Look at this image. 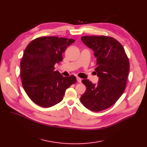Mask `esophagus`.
I'll use <instances>...</instances> for the list:
<instances>
[{
  "label": "esophagus",
  "instance_id": "34e87169",
  "mask_svg": "<svg viewBox=\"0 0 147 147\" xmlns=\"http://www.w3.org/2000/svg\"><path fill=\"white\" fill-rule=\"evenodd\" d=\"M77 80L78 82H79V83H81V81H82L81 78H80L78 77H77Z\"/></svg>",
  "mask_w": 147,
  "mask_h": 147
}]
</instances>
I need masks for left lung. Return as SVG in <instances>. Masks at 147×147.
<instances>
[{"label":"left lung","mask_w":147,"mask_h":147,"mask_svg":"<svg viewBox=\"0 0 147 147\" xmlns=\"http://www.w3.org/2000/svg\"><path fill=\"white\" fill-rule=\"evenodd\" d=\"M81 39L94 52L99 80L97 84L82 80L87 89L80 101L91 111H102L113 105L124 92L130 70L129 59L121 44L112 37L84 36Z\"/></svg>","instance_id":"8db88e82"}]
</instances>
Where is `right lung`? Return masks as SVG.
<instances>
[{"label":"right lung","instance_id":"add662e5","mask_svg":"<svg viewBox=\"0 0 147 147\" xmlns=\"http://www.w3.org/2000/svg\"><path fill=\"white\" fill-rule=\"evenodd\" d=\"M73 39L37 38L27 45L20 63L22 85L28 97L38 105L49 108L63 98L65 91L76 83L74 76L63 77L55 65L63 60L62 53L74 42Z\"/></svg>","mask_w":147,"mask_h":147}]
</instances>
